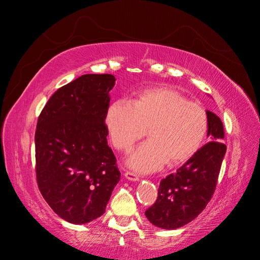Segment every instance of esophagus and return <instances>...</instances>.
<instances>
[{
    "label": "esophagus",
    "mask_w": 260,
    "mask_h": 260,
    "mask_svg": "<svg viewBox=\"0 0 260 260\" xmlns=\"http://www.w3.org/2000/svg\"><path fill=\"white\" fill-rule=\"evenodd\" d=\"M124 177L127 178L128 180H130V181H137V180H139L138 174H136V172H132V171H125L124 172Z\"/></svg>",
    "instance_id": "1"
}]
</instances>
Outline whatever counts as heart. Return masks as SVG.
I'll list each match as a JSON object with an SVG mask.
<instances>
[{
  "label": "heart",
  "instance_id": "heart-1",
  "mask_svg": "<svg viewBox=\"0 0 260 260\" xmlns=\"http://www.w3.org/2000/svg\"><path fill=\"white\" fill-rule=\"evenodd\" d=\"M105 124L112 144L127 153L147 129L148 141L128 160L142 172L158 170L165 164L177 166L199 151L208 130V116L200 103L178 91L158 86L139 91L130 104L117 101L108 107Z\"/></svg>",
  "mask_w": 260,
  "mask_h": 260
}]
</instances>
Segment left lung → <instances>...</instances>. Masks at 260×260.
Returning a JSON list of instances; mask_svg holds the SVG:
<instances>
[{
	"label": "left lung",
	"mask_w": 260,
	"mask_h": 260,
	"mask_svg": "<svg viewBox=\"0 0 260 260\" xmlns=\"http://www.w3.org/2000/svg\"><path fill=\"white\" fill-rule=\"evenodd\" d=\"M209 142L203 145L176 174L160 181L158 196L145 210L149 222L166 230L191 222L206 207L216 190L226 151L220 118L207 111Z\"/></svg>",
	"instance_id": "1"
}]
</instances>
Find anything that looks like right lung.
I'll list each match as a JSON object with an SVG mask.
<instances>
[{
  "mask_svg": "<svg viewBox=\"0 0 260 260\" xmlns=\"http://www.w3.org/2000/svg\"><path fill=\"white\" fill-rule=\"evenodd\" d=\"M115 80L108 74L77 78L55 92L39 116V190L54 212L70 223H86L103 215L120 180L105 124Z\"/></svg>",
  "mask_w": 260,
  "mask_h": 260,
  "instance_id": "obj_1",
  "label": "right lung"
}]
</instances>
